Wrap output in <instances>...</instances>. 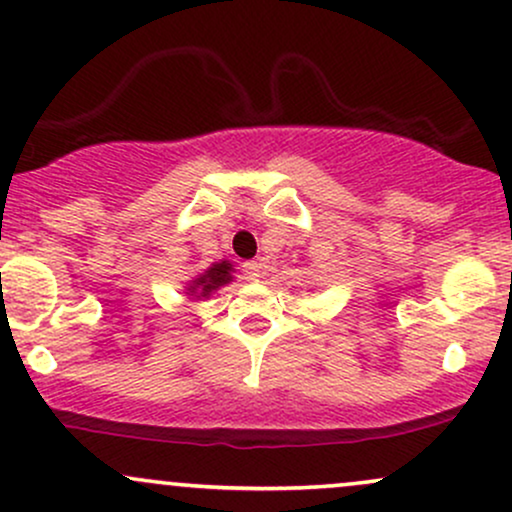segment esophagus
Segmentation results:
<instances>
[{"label":"esophagus","instance_id":"34e87169","mask_svg":"<svg viewBox=\"0 0 512 512\" xmlns=\"http://www.w3.org/2000/svg\"><path fill=\"white\" fill-rule=\"evenodd\" d=\"M263 270H266V261L263 258H258V261H246L244 263V273L249 280H258L263 275Z\"/></svg>","mask_w":512,"mask_h":512}]
</instances>
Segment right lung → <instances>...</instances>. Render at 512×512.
<instances>
[{
  "label": "right lung",
  "mask_w": 512,
  "mask_h": 512,
  "mask_svg": "<svg viewBox=\"0 0 512 512\" xmlns=\"http://www.w3.org/2000/svg\"><path fill=\"white\" fill-rule=\"evenodd\" d=\"M232 266L227 261H222V263H215V266H210L206 273L203 275H198V278L194 280V285L189 287L191 292H198L201 294V297H208L210 292L213 290H218V287H222V285H227V282L232 280Z\"/></svg>",
  "instance_id": "obj_1"
}]
</instances>
